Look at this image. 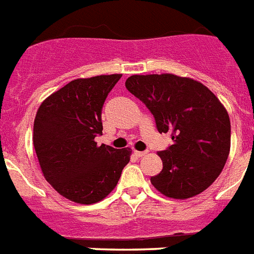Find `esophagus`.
<instances>
[{"instance_id":"1","label":"esophagus","mask_w":254,"mask_h":254,"mask_svg":"<svg viewBox=\"0 0 254 254\" xmlns=\"http://www.w3.org/2000/svg\"><path fill=\"white\" fill-rule=\"evenodd\" d=\"M147 154V151H134V155L137 156V158H142V156H145Z\"/></svg>"}]
</instances>
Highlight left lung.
Returning a JSON list of instances; mask_svg holds the SVG:
<instances>
[{
	"mask_svg": "<svg viewBox=\"0 0 254 254\" xmlns=\"http://www.w3.org/2000/svg\"><path fill=\"white\" fill-rule=\"evenodd\" d=\"M125 86L152 113L158 131H170L174 141L158 152L163 170L151 184L176 199L207 189L230 154V117L219 99L197 80L174 74L131 75Z\"/></svg>",
	"mask_w": 254,
	"mask_h": 254,
	"instance_id": "left-lung-1",
	"label": "left lung"
}]
</instances>
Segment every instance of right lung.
Masks as SVG:
<instances>
[{"label": "right lung", "instance_id": "add662e5", "mask_svg": "<svg viewBox=\"0 0 254 254\" xmlns=\"http://www.w3.org/2000/svg\"><path fill=\"white\" fill-rule=\"evenodd\" d=\"M123 74L79 78L53 92L39 107L34 146L45 180L70 201L91 205L115 189L130 160L129 147L98 146L102 109Z\"/></svg>", "mask_w": 254, "mask_h": 254}]
</instances>
